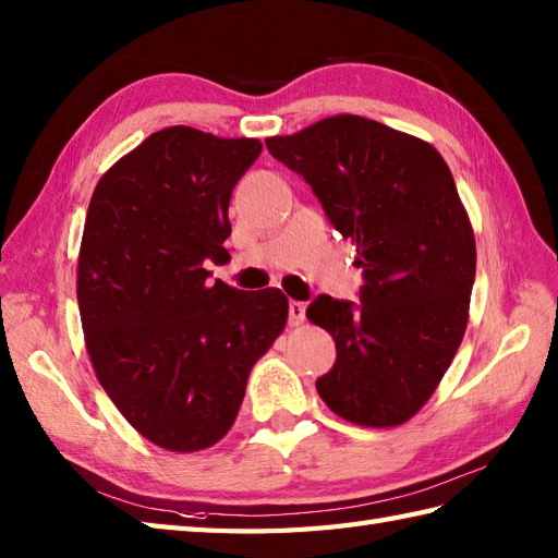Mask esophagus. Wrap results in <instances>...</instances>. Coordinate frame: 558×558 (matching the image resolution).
Masks as SVG:
<instances>
[{
	"instance_id": "esophagus-1",
	"label": "esophagus",
	"mask_w": 558,
	"mask_h": 558,
	"mask_svg": "<svg viewBox=\"0 0 558 558\" xmlns=\"http://www.w3.org/2000/svg\"><path fill=\"white\" fill-rule=\"evenodd\" d=\"M303 319H305V303L291 301L289 303V325L299 327V325H303Z\"/></svg>"
}]
</instances>
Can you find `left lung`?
<instances>
[{
	"label": "left lung",
	"instance_id": "obj_1",
	"mask_svg": "<svg viewBox=\"0 0 558 558\" xmlns=\"http://www.w3.org/2000/svg\"><path fill=\"white\" fill-rule=\"evenodd\" d=\"M265 145L311 185L363 267L361 301L322 293L305 311L337 343L315 381L322 401L355 425H401L435 393L468 325L475 236L451 169L429 143L353 114Z\"/></svg>",
	"mask_w": 558,
	"mask_h": 558
}]
</instances>
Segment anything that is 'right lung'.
I'll return each instance as SVG.
<instances>
[{"mask_svg": "<svg viewBox=\"0 0 558 558\" xmlns=\"http://www.w3.org/2000/svg\"><path fill=\"white\" fill-rule=\"evenodd\" d=\"M255 138L153 133L95 185L78 255V311L95 375L119 413L169 451L227 435L247 375L289 317L279 289L207 283L231 236L233 185Z\"/></svg>", "mask_w": 558, "mask_h": 558, "instance_id": "right-lung-1", "label": "right lung"}]
</instances>
